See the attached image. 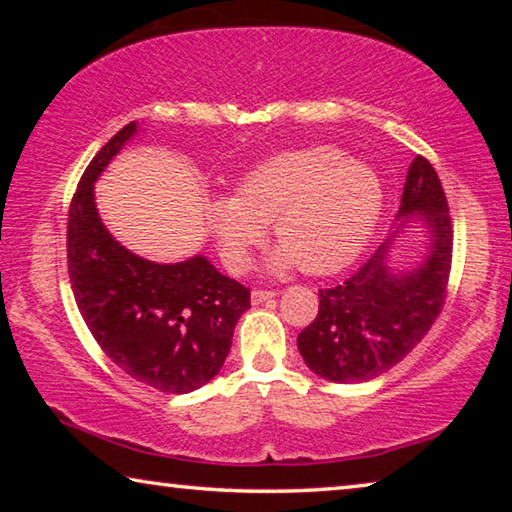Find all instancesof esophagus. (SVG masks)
Instances as JSON below:
<instances>
[{
	"mask_svg": "<svg viewBox=\"0 0 512 512\" xmlns=\"http://www.w3.org/2000/svg\"><path fill=\"white\" fill-rule=\"evenodd\" d=\"M277 296L275 291H266V289H255L253 293H250V300H253V305H262V302H268L273 300Z\"/></svg>",
	"mask_w": 512,
	"mask_h": 512,
	"instance_id": "34e87169",
	"label": "esophagus"
}]
</instances>
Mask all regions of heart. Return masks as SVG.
I'll list each match as a JSON object with an SVG mask.
<instances>
[{
	"label": "heart",
	"mask_w": 512,
	"mask_h": 512,
	"mask_svg": "<svg viewBox=\"0 0 512 512\" xmlns=\"http://www.w3.org/2000/svg\"><path fill=\"white\" fill-rule=\"evenodd\" d=\"M384 207V183L370 164L339 146L284 151L246 173L237 194L207 201V225L225 266L241 273L266 223L280 241L268 266L327 275L350 264L366 246Z\"/></svg>",
	"instance_id": "b5f03b06"
}]
</instances>
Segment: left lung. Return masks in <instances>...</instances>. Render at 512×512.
I'll return each mask as SVG.
<instances>
[{"mask_svg":"<svg viewBox=\"0 0 512 512\" xmlns=\"http://www.w3.org/2000/svg\"><path fill=\"white\" fill-rule=\"evenodd\" d=\"M413 218L428 228V255L411 272H395L387 259L392 237ZM397 219L402 223L357 273L318 293V314L298 334L302 359L318 377L336 384L379 377L422 341L443 309L454 230L438 173L422 155L406 173Z\"/></svg>","mask_w":512,"mask_h":512,"instance_id":"1","label":"left lung"}]
</instances>
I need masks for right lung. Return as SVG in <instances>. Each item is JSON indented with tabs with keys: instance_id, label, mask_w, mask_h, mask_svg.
Listing matches in <instances>:
<instances>
[{
	"instance_id": "obj_1",
	"label": "right lung",
	"mask_w": 512,
	"mask_h": 512,
	"mask_svg": "<svg viewBox=\"0 0 512 512\" xmlns=\"http://www.w3.org/2000/svg\"><path fill=\"white\" fill-rule=\"evenodd\" d=\"M137 133L126 124L94 155L69 205L67 271L85 325L112 363L162 393H192L221 370L250 289L203 255L149 262L110 235L94 183Z\"/></svg>"
}]
</instances>
